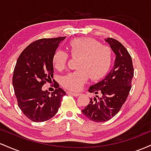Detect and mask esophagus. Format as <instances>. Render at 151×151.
Returning a JSON list of instances; mask_svg holds the SVG:
<instances>
[{
	"mask_svg": "<svg viewBox=\"0 0 151 151\" xmlns=\"http://www.w3.org/2000/svg\"><path fill=\"white\" fill-rule=\"evenodd\" d=\"M68 93L73 95V96H79V95H80V93H79L73 92V91H68Z\"/></svg>",
	"mask_w": 151,
	"mask_h": 151,
	"instance_id": "esophagus-1",
	"label": "esophagus"
}]
</instances>
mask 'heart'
I'll use <instances>...</instances> for the list:
<instances>
[{
  "mask_svg": "<svg viewBox=\"0 0 151 151\" xmlns=\"http://www.w3.org/2000/svg\"><path fill=\"white\" fill-rule=\"evenodd\" d=\"M72 57H79L77 61L78 70L67 74L62 78V84L71 91H79L90 77L93 80L103 77L110 69L112 52L110 47L89 37L75 38L68 45ZM69 55L62 50L54 54L52 62L55 69L65 68Z\"/></svg>",
  "mask_w": 151,
  "mask_h": 151,
  "instance_id": "1",
  "label": "heart"
}]
</instances>
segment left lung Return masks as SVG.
I'll list each match as a JSON object with an SVG mask.
<instances>
[{
	"instance_id": "8db88e82",
	"label": "left lung",
	"mask_w": 151,
	"mask_h": 151,
	"mask_svg": "<svg viewBox=\"0 0 151 151\" xmlns=\"http://www.w3.org/2000/svg\"><path fill=\"white\" fill-rule=\"evenodd\" d=\"M105 41L116 55L113 69L104 79L90 86L89 91L95 96L81 110L94 122H105L116 115L129 96L134 73L132 59L125 47L113 38Z\"/></svg>"
}]
</instances>
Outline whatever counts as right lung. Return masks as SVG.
Wrapping results in <instances>:
<instances>
[{
  "label": "right lung",
  "instance_id": "add662e5",
  "mask_svg": "<svg viewBox=\"0 0 151 151\" xmlns=\"http://www.w3.org/2000/svg\"><path fill=\"white\" fill-rule=\"evenodd\" d=\"M65 38L35 41L22 52L17 60L13 77L15 94L19 108L34 122H43L52 118L66 94L60 86L51 93L42 89L53 77L54 54Z\"/></svg>",
  "mask_w": 151,
  "mask_h": 151
}]
</instances>
